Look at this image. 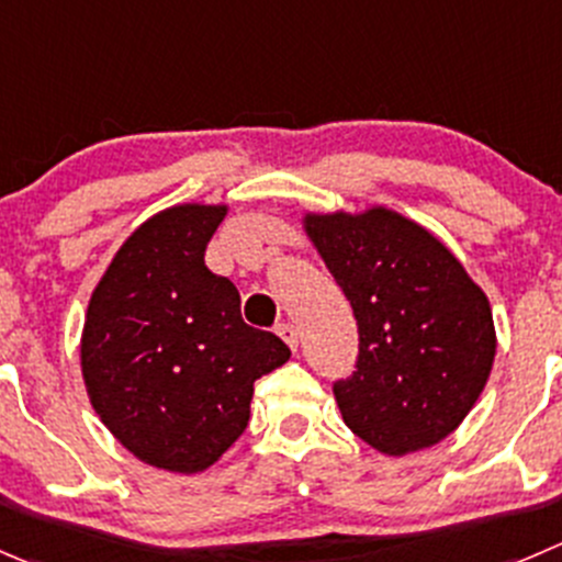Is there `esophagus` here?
Wrapping results in <instances>:
<instances>
[{"mask_svg":"<svg viewBox=\"0 0 562 562\" xmlns=\"http://www.w3.org/2000/svg\"><path fill=\"white\" fill-rule=\"evenodd\" d=\"M277 335H280L282 340L288 342V348H291V351H296V348H299L296 326H293V324H280V326H277Z\"/></svg>","mask_w":562,"mask_h":562,"instance_id":"esophagus-1","label":"esophagus"}]
</instances>
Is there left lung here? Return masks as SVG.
Returning <instances> with one entry per match:
<instances>
[{"instance_id": "obj_1", "label": "left lung", "mask_w": 562, "mask_h": 562, "mask_svg": "<svg viewBox=\"0 0 562 562\" xmlns=\"http://www.w3.org/2000/svg\"><path fill=\"white\" fill-rule=\"evenodd\" d=\"M302 222L357 318V370L331 386L346 426L384 456L434 448L492 373L486 293L431 231L384 205Z\"/></svg>"}]
</instances>
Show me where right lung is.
I'll return each mask as SVG.
<instances>
[{"label":"right lung","mask_w":562,"mask_h":562,"mask_svg":"<svg viewBox=\"0 0 562 562\" xmlns=\"http://www.w3.org/2000/svg\"><path fill=\"white\" fill-rule=\"evenodd\" d=\"M227 205L181 203L136 227L87 304L81 375L92 408L156 470H209L244 434L255 381L291 348L244 324L241 296L205 266Z\"/></svg>","instance_id":"1"}]
</instances>
